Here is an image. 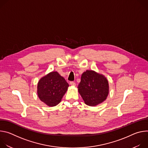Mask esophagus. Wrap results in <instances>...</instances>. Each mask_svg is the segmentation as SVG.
<instances>
[{
    "label": "esophagus",
    "mask_w": 148,
    "mask_h": 148,
    "mask_svg": "<svg viewBox=\"0 0 148 148\" xmlns=\"http://www.w3.org/2000/svg\"><path fill=\"white\" fill-rule=\"evenodd\" d=\"M70 84L71 86H75V83L74 82H73V81H71V82H70Z\"/></svg>",
    "instance_id": "1"
}]
</instances>
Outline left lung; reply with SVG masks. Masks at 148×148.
<instances>
[{"label":"left lung","mask_w":148,"mask_h":148,"mask_svg":"<svg viewBox=\"0 0 148 148\" xmlns=\"http://www.w3.org/2000/svg\"><path fill=\"white\" fill-rule=\"evenodd\" d=\"M78 88L84 102L91 107L104 101L109 92L107 78L92 70L83 73Z\"/></svg>","instance_id":"left-lung-1"}]
</instances>
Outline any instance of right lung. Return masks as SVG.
Here are the masks:
<instances>
[{"instance_id": "1", "label": "right lung", "mask_w": 148, "mask_h": 148, "mask_svg": "<svg viewBox=\"0 0 148 148\" xmlns=\"http://www.w3.org/2000/svg\"><path fill=\"white\" fill-rule=\"evenodd\" d=\"M69 87L66 79L57 72H51L38 81L37 94L42 102L54 107L60 102Z\"/></svg>"}]
</instances>
